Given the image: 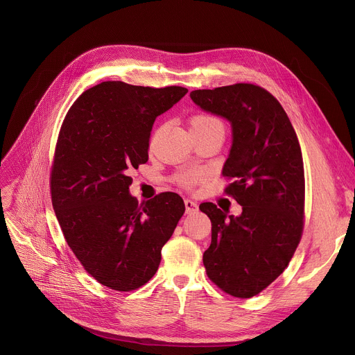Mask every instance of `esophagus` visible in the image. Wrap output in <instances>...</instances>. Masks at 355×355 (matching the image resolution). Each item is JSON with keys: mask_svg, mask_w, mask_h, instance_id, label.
Wrapping results in <instances>:
<instances>
[{"mask_svg": "<svg viewBox=\"0 0 355 355\" xmlns=\"http://www.w3.org/2000/svg\"><path fill=\"white\" fill-rule=\"evenodd\" d=\"M184 204H185V209H187V214H193L195 211H196V202L195 200H192V199H189V198H187V199H184Z\"/></svg>", "mask_w": 355, "mask_h": 355, "instance_id": "esophagus-1", "label": "esophagus"}]
</instances>
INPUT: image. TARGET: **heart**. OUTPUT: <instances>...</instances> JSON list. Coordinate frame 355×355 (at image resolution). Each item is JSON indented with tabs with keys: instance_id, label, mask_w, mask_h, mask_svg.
Segmentation results:
<instances>
[{
	"instance_id": "1",
	"label": "heart",
	"mask_w": 355,
	"mask_h": 355,
	"mask_svg": "<svg viewBox=\"0 0 355 355\" xmlns=\"http://www.w3.org/2000/svg\"><path fill=\"white\" fill-rule=\"evenodd\" d=\"M211 125H222L216 118L209 115H196L191 119V128L192 126H211ZM202 178V173L198 170H185L175 175V182L182 188H192L199 180Z\"/></svg>"
}]
</instances>
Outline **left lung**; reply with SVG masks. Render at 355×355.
<instances>
[{"mask_svg":"<svg viewBox=\"0 0 355 355\" xmlns=\"http://www.w3.org/2000/svg\"><path fill=\"white\" fill-rule=\"evenodd\" d=\"M191 99L232 123L222 174L232 180L225 192L243 207L234 218L212 202L199 205L212 222L204 266L223 292L251 297L284 272L302 237L305 173L299 140L278 99L259 85L195 89Z\"/></svg>","mask_w":355,"mask_h":355,"instance_id":"obj_1","label":"left lung"}]
</instances>
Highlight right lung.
Returning a JSON list of instances; mask_svg holds the SVG:
<instances>
[{
    "label": "right lung",
    "mask_w": 355,
    "mask_h": 355,
    "mask_svg": "<svg viewBox=\"0 0 355 355\" xmlns=\"http://www.w3.org/2000/svg\"><path fill=\"white\" fill-rule=\"evenodd\" d=\"M187 92L104 81L84 91L62 123L50 173L53 209L77 260L110 289L150 281L185 212L175 192L139 204L129 171L147 162L156 118Z\"/></svg>",
    "instance_id": "obj_1"
}]
</instances>
